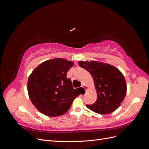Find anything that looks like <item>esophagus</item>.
Listing matches in <instances>:
<instances>
[{
  "instance_id": "1",
  "label": "esophagus",
  "mask_w": 149,
  "mask_h": 149,
  "mask_svg": "<svg viewBox=\"0 0 149 149\" xmlns=\"http://www.w3.org/2000/svg\"><path fill=\"white\" fill-rule=\"evenodd\" d=\"M81 87L82 88H83L84 89H85V91H86V92L87 91H88V86L86 85H85L84 84H82V85H81Z\"/></svg>"
}]
</instances>
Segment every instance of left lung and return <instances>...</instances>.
<instances>
[{
  "label": "left lung",
  "mask_w": 149,
  "mask_h": 149,
  "mask_svg": "<svg viewBox=\"0 0 149 149\" xmlns=\"http://www.w3.org/2000/svg\"><path fill=\"white\" fill-rule=\"evenodd\" d=\"M78 64L92 76L97 93L95 103L86 107L100 114L116 111L124 101L127 92L123 73L115 66L100 61H79Z\"/></svg>",
  "instance_id": "8db88e82"
}]
</instances>
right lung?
I'll list each match as a JSON object with an SVG mask.
<instances>
[{
    "label": "right lung",
    "instance_id": "right-lung-1",
    "mask_svg": "<svg viewBox=\"0 0 149 149\" xmlns=\"http://www.w3.org/2000/svg\"><path fill=\"white\" fill-rule=\"evenodd\" d=\"M73 65V61L63 58H54L42 63L29 76V98L43 114L50 117L64 114L79 95L66 76Z\"/></svg>",
    "mask_w": 149,
    "mask_h": 149
}]
</instances>
